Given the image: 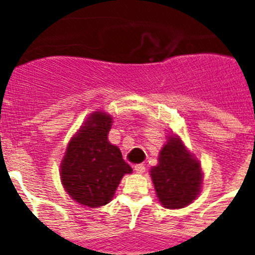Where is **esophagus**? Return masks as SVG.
<instances>
[{"instance_id":"esophagus-1","label":"esophagus","mask_w":255,"mask_h":255,"mask_svg":"<svg viewBox=\"0 0 255 255\" xmlns=\"http://www.w3.org/2000/svg\"><path fill=\"white\" fill-rule=\"evenodd\" d=\"M134 170H135V172H136V173H143L144 171H145V166H144V164H141V163L135 164Z\"/></svg>"}]
</instances>
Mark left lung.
Instances as JSON below:
<instances>
[{"label":"left lung","instance_id":"obj_1","mask_svg":"<svg viewBox=\"0 0 255 255\" xmlns=\"http://www.w3.org/2000/svg\"><path fill=\"white\" fill-rule=\"evenodd\" d=\"M159 163L150 170L155 193L162 206L175 209L190 204L202 185V171L176 136H170L159 152Z\"/></svg>","mask_w":255,"mask_h":255}]
</instances>
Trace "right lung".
Here are the masks:
<instances>
[{
  "label": "right lung",
  "instance_id": "1",
  "mask_svg": "<svg viewBox=\"0 0 255 255\" xmlns=\"http://www.w3.org/2000/svg\"><path fill=\"white\" fill-rule=\"evenodd\" d=\"M111 125L110 115L92 114L70 140L61 163L65 190L83 206L96 208L110 203L124 175L132 171L120 149L108 141Z\"/></svg>",
  "mask_w": 255,
  "mask_h": 255
}]
</instances>
